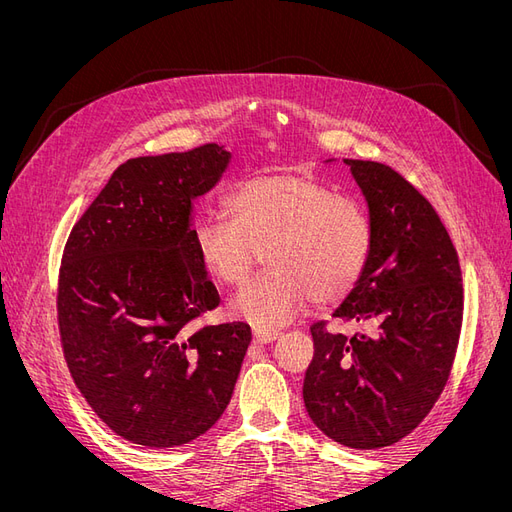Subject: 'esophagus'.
I'll return each mask as SVG.
<instances>
[{"label": "esophagus", "instance_id": "esophagus-1", "mask_svg": "<svg viewBox=\"0 0 512 512\" xmlns=\"http://www.w3.org/2000/svg\"><path fill=\"white\" fill-rule=\"evenodd\" d=\"M280 335H282L280 331H273V329H254V331H252L254 342H258V344H271V342H275V339L280 337Z\"/></svg>", "mask_w": 512, "mask_h": 512}]
</instances>
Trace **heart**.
<instances>
[{
  "label": "heart",
  "instance_id": "heart-1",
  "mask_svg": "<svg viewBox=\"0 0 512 512\" xmlns=\"http://www.w3.org/2000/svg\"><path fill=\"white\" fill-rule=\"evenodd\" d=\"M224 215L192 230L200 267L224 286L241 284L258 260L269 267L228 303V314L256 329L282 327L314 299L344 301L374 250V226L361 205L305 173H267L241 181Z\"/></svg>",
  "mask_w": 512,
  "mask_h": 512
}]
</instances>
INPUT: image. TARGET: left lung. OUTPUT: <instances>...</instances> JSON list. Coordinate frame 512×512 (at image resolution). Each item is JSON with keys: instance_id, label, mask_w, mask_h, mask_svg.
Instances as JSON below:
<instances>
[{"instance_id": "obj_1", "label": "left lung", "mask_w": 512, "mask_h": 512, "mask_svg": "<svg viewBox=\"0 0 512 512\" xmlns=\"http://www.w3.org/2000/svg\"><path fill=\"white\" fill-rule=\"evenodd\" d=\"M344 164L367 203L374 250L331 316L367 333L348 339L314 324L303 401L331 440L371 451L408 436L438 401L459 342L463 288L455 245L429 200L389 166Z\"/></svg>"}]
</instances>
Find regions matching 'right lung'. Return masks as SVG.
<instances>
[{"label":"right lung","mask_w":512,"mask_h":512,"mask_svg":"<svg viewBox=\"0 0 512 512\" xmlns=\"http://www.w3.org/2000/svg\"><path fill=\"white\" fill-rule=\"evenodd\" d=\"M224 145L121 164L70 232L57 314L70 374L117 436L181 446L224 414L252 342L245 322L190 331L220 294L194 252V200L228 170Z\"/></svg>","instance_id":"add662e5"}]
</instances>
